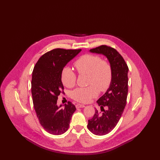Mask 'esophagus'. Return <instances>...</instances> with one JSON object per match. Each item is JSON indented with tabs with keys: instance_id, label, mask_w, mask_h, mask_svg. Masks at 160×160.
<instances>
[{
	"instance_id": "1",
	"label": "esophagus",
	"mask_w": 160,
	"mask_h": 160,
	"mask_svg": "<svg viewBox=\"0 0 160 160\" xmlns=\"http://www.w3.org/2000/svg\"><path fill=\"white\" fill-rule=\"evenodd\" d=\"M85 105L82 104H76V108H84Z\"/></svg>"
}]
</instances>
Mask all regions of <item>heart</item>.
<instances>
[{"label":"heart","mask_w":160,"mask_h":160,"mask_svg":"<svg viewBox=\"0 0 160 160\" xmlns=\"http://www.w3.org/2000/svg\"><path fill=\"white\" fill-rule=\"evenodd\" d=\"M74 66L79 75H88L86 87H79L73 90L71 97L75 101L87 103L98 96L100 92L106 90L111 82L112 70L110 62L101 57L94 54H85L79 58ZM62 84L68 88L73 87L77 81L75 73L68 67H64L61 73Z\"/></svg>","instance_id":"1"}]
</instances>
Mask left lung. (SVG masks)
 Masks as SVG:
<instances>
[{
  "label": "left lung",
  "mask_w": 160,
  "mask_h": 160,
  "mask_svg": "<svg viewBox=\"0 0 160 160\" xmlns=\"http://www.w3.org/2000/svg\"><path fill=\"white\" fill-rule=\"evenodd\" d=\"M90 51L106 56L112 70L110 86L97 101L101 112L96 109L93 118L88 120L87 125L88 129L94 134L104 135L116 127L126 106L128 68L121 54L110 46L102 45Z\"/></svg>",
  "instance_id": "1"
}]
</instances>
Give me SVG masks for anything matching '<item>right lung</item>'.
Returning <instances> with one entry per match:
<instances>
[{"mask_svg": "<svg viewBox=\"0 0 160 160\" xmlns=\"http://www.w3.org/2000/svg\"><path fill=\"white\" fill-rule=\"evenodd\" d=\"M82 49H54L43 54L35 65L32 78L33 106L38 121L48 133L61 135L69 128L75 105L68 101L58 107V96L63 92L61 73L65 65Z\"/></svg>", "mask_w": 160, "mask_h": 160, "instance_id": "obj_1", "label": "right lung"}]
</instances>
